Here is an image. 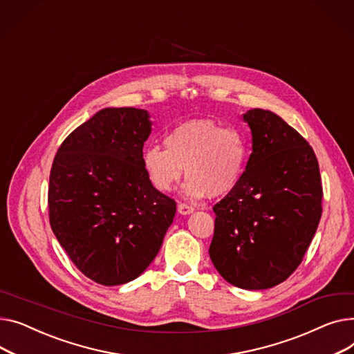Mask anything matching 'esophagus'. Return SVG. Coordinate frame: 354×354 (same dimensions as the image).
Returning <instances> with one entry per match:
<instances>
[{"label": "esophagus", "mask_w": 354, "mask_h": 354, "mask_svg": "<svg viewBox=\"0 0 354 354\" xmlns=\"http://www.w3.org/2000/svg\"><path fill=\"white\" fill-rule=\"evenodd\" d=\"M177 212L181 214V216H187V214H192L194 212V209L192 205H187L184 203H180L178 207H177Z\"/></svg>", "instance_id": "esophagus-1"}]
</instances>
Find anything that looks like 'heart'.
Segmentation results:
<instances>
[{
	"label": "heart",
	"mask_w": 354,
	"mask_h": 354,
	"mask_svg": "<svg viewBox=\"0 0 354 354\" xmlns=\"http://www.w3.org/2000/svg\"><path fill=\"white\" fill-rule=\"evenodd\" d=\"M165 150L157 145L142 153V165L150 183L167 193L185 170L189 177L183 194L223 197L243 178L250 157V142L237 127H223L213 120H190L164 136Z\"/></svg>",
	"instance_id": "obj_1"
}]
</instances>
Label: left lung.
<instances>
[{"mask_svg":"<svg viewBox=\"0 0 354 354\" xmlns=\"http://www.w3.org/2000/svg\"><path fill=\"white\" fill-rule=\"evenodd\" d=\"M253 153L241 181L218 201L210 259L244 290L272 288L303 260L322 217L319 162L308 142L277 114H243Z\"/></svg>","mask_w":354,"mask_h":354,"instance_id":"left-lung-1","label":"left lung"}]
</instances>
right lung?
<instances>
[{"label": "right lung", "instance_id": "add662e5", "mask_svg": "<svg viewBox=\"0 0 354 354\" xmlns=\"http://www.w3.org/2000/svg\"><path fill=\"white\" fill-rule=\"evenodd\" d=\"M145 110L102 109L59 145L48 187L50 224L80 272L102 286L137 279L156 259L176 201L142 165Z\"/></svg>", "mask_w": 354, "mask_h": 354}]
</instances>
